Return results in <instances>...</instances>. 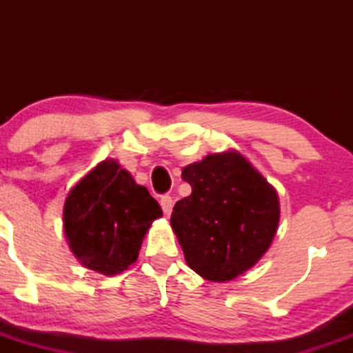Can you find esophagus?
Wrapping results in <instances>:
<instances>
[{
	"label": "esophagus",
	"instance_id": "obj_1",
	"mask_svg": "<svg viewBox=\"0 0 353 353\" xmlns=\"http://www.w3.org/2000/svg\"><path fill=\"white\" fill-rule=\"evenodd\" d=\"M172 205H174V201H172L171 196H163V197H161V208H163L164 214H171Z\"/></svg>",
	"mask_w": 353,
	"mask_h": 353
}]
</instances>
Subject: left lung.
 Here are the masks:
<instances>
[{"label":"left lung","mask_w":353,"mask_h":353,"mask_svg":"<svg viewBox=\"0 0 353 353\" xmlns=\"http://www.w3.org/2000/svg\"><path fill=\"white\" fill-rule=\"evenodd\" d=\"M192 192L177 201L171 225L194 272L212 282L239 277L269 250L281 219L279 196L237 151L185 165Z\"/></svg>","instance_id":"8db88e82"}]
</instances>
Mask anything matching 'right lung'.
<instances>
[{"label":"right lung","mask_w":353,"mask_h":353,"mask_svg":"<svg viewBox=\"0 0 353 353\" xmlns=\"http://www.w3.org/2000/svg\"><path fill=\"white\" fill-rule=\"evenodd\" d=\"M161 216L149 190L117 161L106 159L68 192L64 234L81 264L116 275L136 262L145 232Z\"/></svg>","instance_id":"add662e5"}]
</instances>
